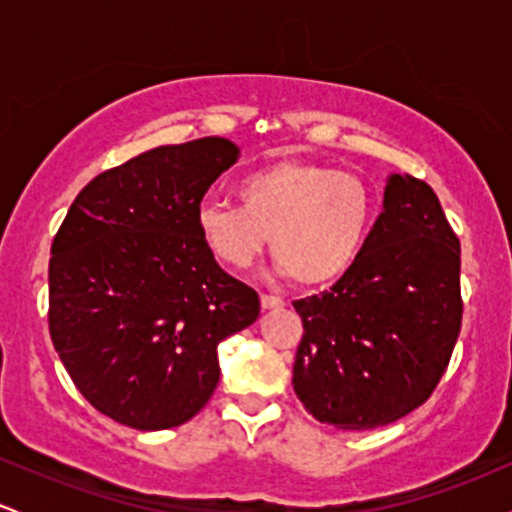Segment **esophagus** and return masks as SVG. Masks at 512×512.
<instances>
[{
	"label": "esophagus",
	"mask_w": 512,
	"mask_h": 512,
	"mask_svg": "<svg viewBox=\"0 0 512 512\" xmlns=\"http://www.w3.org/2000/svg\"><path fill=\"white\" fill-rule=\"evenodd\" d=\"M262 308L264 310H272V308H284L286 305V301L284 298H279V296H269V293H262Z\"/></svg>",
	"instance_id": "obj_1"
}]
</instances>
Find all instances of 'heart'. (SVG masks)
<instances>
[{
    "label": "heart",
    "mask_w": 512,
    "mask_h": 512,
    "mask_svg": "<svg viewBox=\"0 0 512 512\" xmlns=\"http://www.w3.org/2000/svg\"><path fill=\"white\" fill-rule=\"evenodd\" d=\"M236 202H204L197 231L216 260L248 267L272 236L276 269L325 286L354 267L375 223V195L354 173L281 158L240 178Z\"/></svg>",
    "instance_id": "obj_1"
}]
</instances>
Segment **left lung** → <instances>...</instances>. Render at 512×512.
Here are the masks:
<instances>
[{"label": "left lung", "mask_w": 512, "mask_h": 512, "mask_svg": "<svg viewBox=\"0 0 512 512\" xmlns=\"http://www.w3.org/2000/svg\"><path fill=\"white\" fill-rule=\"evenodd\" d=\"M383 204L354 267L330 291L293 301L303 320L293 390L308 414L342 431L421 407L462 327L460 240L436 192L392 175Z\"/></svg>", "instance_id": "1"}]
</instances>
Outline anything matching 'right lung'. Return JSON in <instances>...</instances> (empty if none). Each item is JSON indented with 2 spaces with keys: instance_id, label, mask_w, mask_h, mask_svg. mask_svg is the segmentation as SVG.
<instances>
[{
  "instance_id": "right-lung-1",
  "label": "right lung",
  "mask_w": 512,
  "mask_h": 512,
  "mask_svg": "<svg viewBox=\"0 0 512 512\" xmlns=\"http://www.w3.org/2000/svg\"><path fill=\"white\" fill-rule=\"evenodd\" d=\"M236 158L221 137L129 158L88 182L52 240V344L117 424L190 421L219 385V344L260 315L257 291L223 272L197 231L204 195Z\"/></svg>"
}]
</instances>
